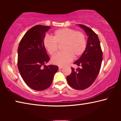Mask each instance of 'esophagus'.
Returning <instances> with one entry per match:
<instances>
[{"instance_id": "34e87169", "label": "esophagus", "mask_w": 121, "mask_h": 121, "mask_svg": "<svg viewBox=\"0 0 121 121\" xmlns=\"http://www.w3.org/2000/svg\"><path fill=\"white\" fill-rule=\"evenodd\" d=\"M63 66H62V65H60V66H59V69H62V68H63Z\"/></svg>"}]
</instances>
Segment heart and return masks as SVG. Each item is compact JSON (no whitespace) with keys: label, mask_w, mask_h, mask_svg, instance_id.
Listing matches in <instances>:
<instances>
[{"label":"heart","mask_w":121,"mask_h":121,"mask_svg":"<svg viewBox=\"0 0 121 121\" xmlns=\"http://www.w3.org/2000/svg\"><path fill=\"white\" fill-rule=\"evenodd\" d=\"M43 44L51 56L58 51V44H63V52L59 53L52 58V62L58 65H64L83 54L86 48V40L83 32L73 29L64 28L56 30L53 34V38L45 37Z\"/></svg>","instance_id":"obj_1"}]
</instances>
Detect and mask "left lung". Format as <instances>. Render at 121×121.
<instances>
[{
    "label": "left lung",
    "instance_id": "1",
    "mask_svg": "<svg viewBox=\"0 0 121 121\" xmlns=\"http://www.w3.org/2000/svg\"><path fill=\"white\" fill-rule=\"evenodd\" d=\"M84 30L88 37L86 48L83 54L73 63L81 68H71V73L67 77L71 87L82 90L90 87L98 76L102 61V52L98 36L91 29L77 24Z\"/></svg>",
    "mask_w": 121,
    "mask_h": 121
}]
</instances>
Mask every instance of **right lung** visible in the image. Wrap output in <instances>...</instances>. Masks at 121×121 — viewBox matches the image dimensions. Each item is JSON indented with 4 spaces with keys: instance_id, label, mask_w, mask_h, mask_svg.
Returning <instances> with one entry per match:
<instances>
[{
    "instance_id": "1",
    "label": "right lung",
    "mask_w": 121,
    "mask_h": 121,
    "mask_svg": "<svg viewBox=\"0 0 121 121\" xmlns=\"http://www.w3.org/2000/svg\"><path fill=\"white\" fill-rule=\"evenodd\" d=\"M50 28L42 25L33 26L23 36L18 48L17 66L20 75L26 85L36 91L50 87L59 69L57 65H45L50 58L43 40Z\"/></svg>"
}]
</instances>
